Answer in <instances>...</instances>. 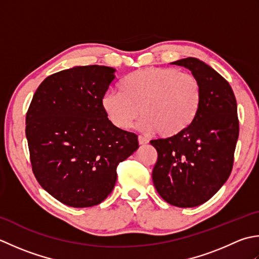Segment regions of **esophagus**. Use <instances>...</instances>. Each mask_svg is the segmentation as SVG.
Listing matches in <instances>:
<instances>
[{
    "label": "esophagus",
    "instance_id": "esophagus-1",
    "mask_svg": "<svg viewBox=\"0 0 259 259\" xmlns=\"http://www.w3.org/2000/svg\"><path fill=\"white\" fill-rule=\"evenodd\" d=\"M139 143L141 144V145H145V144H147L149 143V140L147 139H145L144 136H142V135H140L139 136Z\"/></svg>",
    "mask_w": 259,
    "mask_h": 259
}]
</instances>
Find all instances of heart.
Returning a JSON list of instances; mask_svg holds the SVG:
<instances>
[{
	"label": "heart",
	"instance_id": "heart-1",
	"mask_svg": "<svg viewBox=\"0 0 259 259\" xmlns=\"http://www.w3.org/2000/svg\"><path fill=\"white\" fill-rule=\"evenodd\" d=\"M120 92L109 91L102 107L110 123L127 130L140 116V127L161 137H176L190 127L199 113L202 88L198 79L176 68L147 67L125 76Z\"/></svg>",
	"mask_w": 259,
	"mask_h": 259
}]
</instances>
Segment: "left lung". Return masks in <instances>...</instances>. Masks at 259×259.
<instances>
[{
	"label": "left lung",
	"instance_id": "obj_1",
	"mask_svg": "<svg viewBox=\"0 0 259 259\" xmlns=\"http://www.w3.org/2000/svg\"><path fill=\"white\" fill-rule=\"evenodd\" d=\"M192 72L202 88L194 122L182 134L152 140L157 161L152 179L167 203L192 208L217 193L233 170L239 135L237 103L229 82L197 58L172 62Z\"/></svg>",
	"mask_w": 259,
	"mask_h": 259
}]
</instances>
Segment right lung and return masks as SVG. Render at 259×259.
<instances>
[{"label": "right lung", "mask_w": 259, "mask_h": 259, "mask_svg": "<svg viewBox=\"0 0 259 259\" xmlns=\"http://www.w3.org/2000/svg\"><path fill=\"white\" fill-rule=\"evenodd\" d=\"M106 66H79L47 77L26 113L25 135L40 186L73 208L99 204L115 187L119 162L137 135L110 123L102 97L115 79Z\"/></svg>", "instance_id": "1"}]
</instances>
